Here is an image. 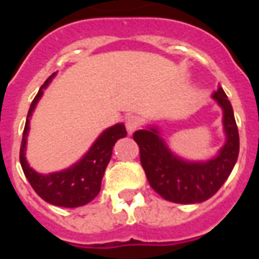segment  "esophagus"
Wrapping results in <instances>:
<instances>
[{
  "label": "esophagus",
  "mask_w": 259,
  "mask_h": 259,
  "mask_svg": "<svg viewBox=\"0 0 259 259\" xmlns=\"http://www.w3.org/2000/svg\"><path fill=\"white\" fill-rule=\"evenodd\" d=\"M125 125L129 134H133L138 129V126H140V119L137 117H129L126 119Z\"/></svg>",
  "instance_id": "obj_1"
}]
</instances>
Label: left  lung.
<instances>
[{
    "mask_svg": "<svg viewBox=\"0 0 259 259\" xmlns=\"http://www.w3.org/2000/svg\"><path fill=\"white\" fill-rule=\"evenodd\" d=\"M212 98L223 110L226 144L218 156L207 161H187L173 154L157 127L137 130L134 141L140 146V160L150 187L165 200L179 204L201 203L218 192L237 162L239 134L233 106L222 87Z\"/></svg>",
    "mask_w": 259,
    "mask_h": 259,
    "instance_id": "obj_1",
    "label": "left lung"
}]
</instances>
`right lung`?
<instances>
[{"instance_id":"right-lung-1","label":"right lung","mask_w":259,"mask_h":259,"mask_svg":"<svg viewBox=\"0 0 259 259\" xmlns=\"http://www.w3.org/2000/svg\"><path fill=\"white\" fill-rule=\"evenodd\" d=\"M55 74H52L47 79L30 103L29 111L26 115L25 127L22 133L20 162L29 184L42 200L59 207L75 208L87 204L94 197H97L101 191L102 179L105 175L106 166L111 158L113 146L115 145L117 140L126 137L127 133L123 123H117L106 129L97 138V141L94 142L89 152L70 168L50 175H41L32 169L25 158L26 137L29 133V118L32 117L37 102L42 97L44 89L50 84Z\"/></svg>"}]
</instances>
